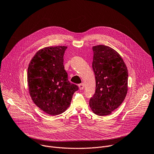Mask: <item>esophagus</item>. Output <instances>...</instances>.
Here are the masks:
<instances>
[{
	"instance_id": "34e87169",
	"label": "esophagus",
	"mask_w": 154,
	"mask_h": 154,
	"mask_svg": "<svg viewBox=\"0 0 154 154\" xmlns=\"http://www.w3.org/2000/svg\"><path fill=\"white\" fill-rule=\"evenodd\" d=\"M79 89H80V90H83V89L84 88V85H83V83H80V84H79Z\"/></svg>"
}]
</instances>
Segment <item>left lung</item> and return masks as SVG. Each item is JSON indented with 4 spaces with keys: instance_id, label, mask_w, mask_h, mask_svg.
<instances>
[{
    "instance_id": "obj_1",
    "label": "left lung",
    "mask_w": 154,
    "mask_h": 154,
    "mask_svg": "<svg viewBox=\"0 0 154 154\" xmlns=\"http://www.w3.org/2000/svg\"><path fill=\"white\" fill-rule=\"evenodd\" d=\"M92 67L96 78V92L90 100L94 113L107 116L118 108L128 91V71L121 56L105 45L93 47Z\"/></svg>"
}]
</instances>
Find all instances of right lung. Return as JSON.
<instances>
[{
    "instance_id": "right-lung-1",
    "label": "right lung",
    "mask_w": 154,
    "mask_h": 154,
    "mask_svg": "<svg viewBox=\"0 0 154 154\" xmlns=\"http://www.w3.org/2000/svg\"><path fill=\"white\" fill-rule=\"evenodd\" d=\"M67 47L50 46L39 50L27 70L30 97L41 110L51 116L61 114L69 106L73 94L79 90L68 81L63 56Z\"/></svg>"
}]
</instances>
